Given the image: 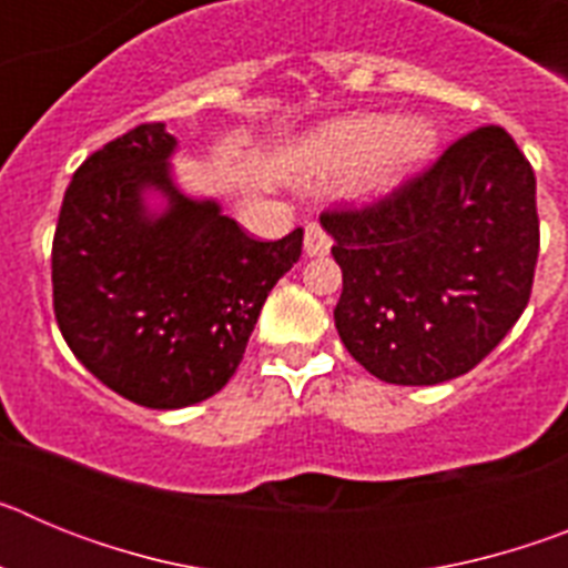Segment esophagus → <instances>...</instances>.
<instances>
[{
    "instance_id": "esophagus-1",
    "label": "esophagus",
    "mask_w": 568,
    "mask_h": 568,
    "mask_svg": "<svg viewBox=\"0 0 568 568\" xmlns=\"http://www.w3.org/2000/svg\"><path fill=\"white\" fill-rule=\"evenodd\" d=\"M333 247V239L321 224H307L304 230V253L307 255H327Z\"/></svg>"
}]
</instances>
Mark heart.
<instances>
[{"label": "heart", "instance_id": "b5f03b06", "mask_svg": "<svg viewBox=\"0 0 568 568\" xmlns=\"http://www.w3.org/2000/svg\"><path fill=\"white\" fill-rule=\"evenodd\" d=\"M435 130L420 119L389 115H346L327 124L313 139L310 159L321 175H341L355 170L353 190L358 195H378L413 173L433 155Z\"/></svg>", "mask_w": 568, "mask_h": 568}]
</instances>
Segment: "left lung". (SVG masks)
I'll return each mask as SVG.
<instances>
[{
	"instance_id": "1",
	"label": "left lung",
	"mask_w": 568,
	"mask_h": 568,
	"mask_svg": "<svg viewBox=\"0 0 568 568\" xmlns=\"http://www.w3.org/2000/svg\"><path fill=\"white\" fill-rule=\"evenodd\" d=\"M321 224L344 273L335 327L386 384L433 386L478 366L529 304L540 250L535 170L498 124Z\"/></svg>"
}]
</instances>
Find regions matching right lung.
Returning a JSON list of instances; mask_svg holds the SVG:
<instances>
[{
    "label": "right lung",
    "instance_id": "obj_1",
    "mask_svg": "<svg viewBox=\"0 0 568 568\" xmlns=\"http://www.w3.org/2000/svg\"><path fill=\"white\" fill-rule=\"evenodd\" d=\"M175 139L162 122L88 155L53 233V313L104 386L150 409H182L233 378L275 281L301 258L304 230L258 241L215 202L170 182ZM171 207L143 213L141 190Z\"/></svg>",
    "mask_w": 568,
    "mask_h": 568
}]
</instances>
